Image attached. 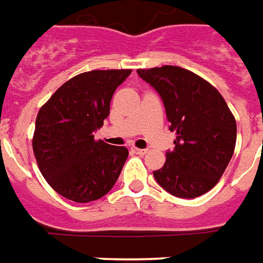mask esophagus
<instances>
[{"mask_svg":"<svg viewBox=\"0 0 263 263\" xmlns=\"http://www.w3.org/2000/svg\"><path fill=\"white\" fill-rule=\"evenodd\" d=\"M133 152L137 153V155H145V153L148 152L146 149H140V148H133Z\"/></svg>","mask_w":263,"mask_h":263,"instance_id":"34e87169","label":"esophagus"}]
</instances>
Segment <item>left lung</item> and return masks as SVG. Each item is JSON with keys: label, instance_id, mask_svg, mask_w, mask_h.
Listing matches in <instances>:
<instances>
[{"label": "left lung", "instance_id": "1", "mask_svg": "<svg viewBox=\"0 0 263 263\" xmlns=\"http://www.w3.org/2000/svg\"><path fill=\"white\" fill-rule=\"evenodd\" d=\"M160 95L175 132L174 151L153 171L161 187L179 198H195L215 187L232 159L236 121L226 100L206 80L179 66L138 69Z\"/></svg>", "mask_w": 263, "mask_h": 263}]
</instances>
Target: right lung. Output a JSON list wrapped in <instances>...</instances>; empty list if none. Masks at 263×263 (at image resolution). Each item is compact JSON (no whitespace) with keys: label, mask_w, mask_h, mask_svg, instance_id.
<instances>
[{"label":"right lung","mask_w":263,"mask_h":263,"mask_svg":"<svg viewBox=\"0 0 263 263\" xmlns=\"http://www.w3.org/2000/svg\"><path fill=\"white\" fill-rule=\"evenodd\" d=\"M130 73L119 69L74 76L37 112L33 155L47 183L65 198L96 201L118 179L129 151L96 141L93 133L108 117L111 98Z\"/></svg>","instance_id":"1"}]
</instances>
